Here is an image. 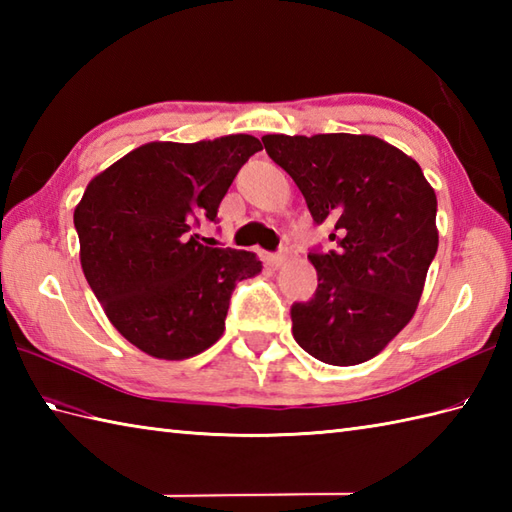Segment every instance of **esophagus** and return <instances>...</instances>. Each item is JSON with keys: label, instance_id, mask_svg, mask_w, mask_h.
Masks as SVG:
<instances>
[{"label": "esophagus", "instance_id": "obj_1", "mask_svg": "<svg viewBox=\"0 0 512 512\" xmlns=\"http://www.w3.org/2000/svg\"><path fill=\"white\" fill-rule=\"evenodd\" d=\"M286 259L288 257L284 253H275V255H268V264L273 266V268H281V266L286 264Z\"/></svg>", "mask_w": 512, "mask_h": 512}]
</instances>
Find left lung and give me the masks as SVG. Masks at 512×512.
<instances>
[{"label": "left lung", "mask_w": 512, "mask_h": 512, "mask_svg": "<svg viewBox=\"0 0 512 512\" xmlns=\"http://www.w3.org/2000/svg\"><path fill=\"white\" fill-rule=\"evenodd\" d=\"M262 143L336 242L308 255L319 288L292 306V336L321 363H365L416 314L438 250L436 191L416 160L376 136L268 134Z\"/></svg>", "instance_id": "1"}]
</instances>
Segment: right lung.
Masks as SVG:
<instances>
[{"label":"right lung","instance_id":"1","mask_svg":"<svg viewBox=\"0 0 512 512\" xmlns=\"http://www.w3.org/2000/svg\"><path fill=\"white\" fill-rule=\"evenodd\" d=\"M255 136L147 143L94 176L74 209L81 268L107 319L138 350L191 358L220 339L237 281L262 273L255 253L200 244Z\"/></svg>","mask_w":512,"mask_h":512}]
</instances>
